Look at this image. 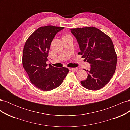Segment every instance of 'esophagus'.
Returning a JSON list of instances; mask_svg holds the SVG:
<instances>
[{"instance_id": "1", "label": "esophagus", "mask_w": 130, "mask_h": 130, "mask_svg": "<svg viewBox=\"0 0 130 130\" xmlns=\"http://www.w3.org/2000/svg\"><path fill=\"white\" fill-rule=\"evenodd\" d=\"M69 70H77L78 69L77 68H69Z\"/></svg>"}]
</instances>
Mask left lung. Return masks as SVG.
Returning a JSON list of instances; mask_svg holds the SVG:
<instances>
[{"instance_id": "8db88e82", "label": "left lung", "mask_w": 130, "mask_h": 130, "mask_svg": "<svg viewBox=\"0 0 130 130\" xmlns=\"http://www.w3.org/2000/svg\"><path fill=\"white\" fill-rule=\"evenodd\" d=\"M70 31L80 46L78 54L90 64L87 78L81 81V85L92 90L102 88L108 83L116 68L117 56L111 38L95 27Z\"/></svg>"}]
</instances>
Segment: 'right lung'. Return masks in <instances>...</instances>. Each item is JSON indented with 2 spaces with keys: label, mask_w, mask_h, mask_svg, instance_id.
<instances>
[{
  "label": "right lung",
  "mask_w": 130,
  "mask_h": 130,
  "mask_svg": "<svg viewBox=\"0 0 130 130\" xmlns=\"http://www.w3.org/2000/svg\"><path fill=\"white\" fill-rule=\"evenodd\" d=\"M64 27L48 25L39 27L26 41L22 64L31 83L43 91L58 87L69 72L66 67L56 68L46 63L50 44L55 35Z\"/></svg>",
  "instance_id": "right-lung-1"
}]
</instances>
